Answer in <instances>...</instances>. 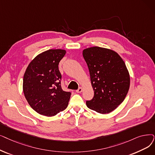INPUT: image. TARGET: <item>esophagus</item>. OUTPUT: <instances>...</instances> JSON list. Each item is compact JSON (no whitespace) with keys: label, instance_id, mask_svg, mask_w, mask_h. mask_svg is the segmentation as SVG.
I'll use <instances>...</instances> for the list:
<instances>
[{"label":"esophagus","instance_id":"1","mask_svg":"<svg viewBox=\"0 0 155 155\" xmlns=\"http://www.w3.org/2000/svg\"><path fill=\"white\" fill-rule=\"evenodd\" d=\"M82 91H83V88H82V87H79V88L76 91V92H77V93H81V92H82Z\"/></svg>","mask_w":155,"mask_h":155}]
</instances>
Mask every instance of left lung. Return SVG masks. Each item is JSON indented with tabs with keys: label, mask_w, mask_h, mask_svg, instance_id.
<instances>
[{
	"label": "left lung",
	"mask_w": 155,
	"mask_h": 155,
	"mask_svg": "<svg viewBox=\"0 0 155 155\" xmlns=\"http://www.w3.org/2000/svg\"><path fill=\"white\" fill-rule=\"evenodd\" d=\"M94 91L87 106L101 114L115 110L125 99L130 87V75L125 62L111 49L92 47L83 50Z\"/></svg>",
	"instance_id": "left-lung-1"
}]
</instances>
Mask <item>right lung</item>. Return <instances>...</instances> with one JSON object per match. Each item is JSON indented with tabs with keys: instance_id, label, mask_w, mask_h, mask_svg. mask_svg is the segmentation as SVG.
<instances>
[{
	"instance_id": "1",
	"label": "right lung",
	"mask_w": 155,
	"mask_h": 155,
	"mask_svg": "<svg viewBox=\"0 0 155 155\" xmlns=\"http://www.w3.org/2000/svg\"><path fill=\"white\" fill-rule=\"evenodd\" d=\"M65 54L64 49L44 51L31 60L25 72V97L31 108L40 115L55 116L68 105L71 94L62 89L58 68Z\"/></svg>"
}]
</instances>
